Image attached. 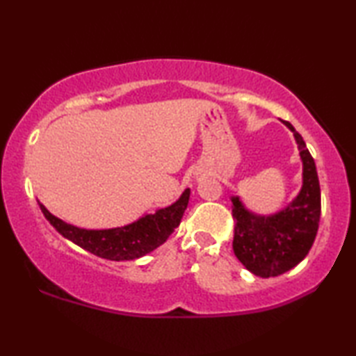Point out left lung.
Listing matches in <instances>:
<instances>
[{
	"instance_id": "8db88e82",
	"label": "left lung",
	"mask_w": 356,
	"mask_h": 356,
	"mask_svg": "<svg viewBox=\"0 0 356 356\" xmlns=\"http://www.w3.org/2000/svg\"><path fill=\"white\" fill-rule=\"evenodd\" d=\"M282 124L292 131L303 165V182L298 195L284 209L272 215H257L245 207L240 196H231L234 254L252 275L272 278L289 272L308 254L321 221V185L306 143L291 122Z\"/></svg>"
}]
</instances>
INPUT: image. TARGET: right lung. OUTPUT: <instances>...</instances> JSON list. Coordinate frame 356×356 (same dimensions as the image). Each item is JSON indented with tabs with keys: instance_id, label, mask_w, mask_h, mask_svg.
<instances>
[{
	"instance_id": "1",
	"label": "right lung",
	"mask_w": 356,
	"mask_h": 356,
	"mask_svg": "<svg viewBox=\"0 0 356 356\" xmlns=\"http://www.w3.org/2000/svg\"><path fill=\"white\" fill-rule=\"evenodd\" d=\"M188 201L190 188H186L171 206L143 215L130 225L111 229L76 227L50 213L44 204L38 202L45 218L63 237L95 256L119 262L140 259L163 245L174 229L179 227Z\"/></svg>"
}]
</instances>
